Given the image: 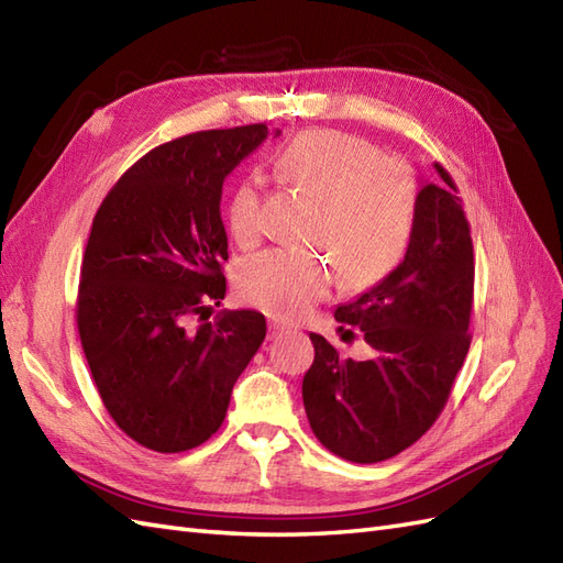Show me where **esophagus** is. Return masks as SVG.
I'll list each match as a JSON object with an SVG mask.
<instances>
[{
    "label": "esophagus",
    "mask_w": 563,
    "mask_h": 563,
    "mask_svg": "<svg viewBox=\"0 0 563 563\" xmlns=\"http://www.w3.org/2000/svg\"><path fill=\"white\" fill-rule=\"evenodd\" d=\"M283 333H285V325L283 323H278V321H271L268 323V340H276Z\"/></svg>",
    "instance_id": "1"
}]
</instances>
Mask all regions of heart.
<instances>
[{
    "mask_svg": "<svg viewBox=\"0 0 563 563\" xmlns=\"http://www.w3.org/2000/svg\"><path fill=\"white\" fill-rule=\"evenodd\" d=\"M273 166L283 180L316 201L307 242L334 258L344 287L366 290L390 276L407 254L419 199L413 173L405 164L380 156L366 137L307 131L285 144ZM223 216L238 244L258 238L262 195L252 178L233 187ZM329 260L321 250H266L240 264L238 292L247 305L295 321L333 285Z\"/></svg>",
    "mask_w": 563,
    "mask_h": 563,
    "instance_id": "heart-1",
    "label": "heart"
}]
</instances>
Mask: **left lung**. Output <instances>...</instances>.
Returning <instances> with one entry per match:
<instances>
[{
	"mask_svg": "<svg viewBox=\"0 0 563 563\" xmlns=\"http://www.w3.org/2000/svg\"><path fill=\"white\" fill-rule=\"evenodd\" d=\"M435 170L442 183L421 185L405 262L335 309L340 330H362L373 356L340 358L323 335H309L316 356L301 383L307 419L325 450L354 464H378L419 440L468 354L471 228L452 176L440 164Z\"/></svg>",
	"mask_w": 563,
	"mask_h": 563,
	"instance_id": "8db88e82",
	"label": "left lung"
}]
</instances>
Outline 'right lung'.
<instances>
[{
	"label": "right lung",
	"mask_w": 563,
	"mask_h": 563,
	"mask_svg": "<svg viewBox=\"0 0 563 563\" xmlns=\"http://www.w3.org/2000/svg\"><path fill=\"white\" fill-rule=\"evenodd\" d=\"M268 135L264 123L158 144L97 209L78 287V333L109 416L173 454L221 428L230 393L266 338L264 313L225 297L223 180Z\"/></svg>",
	"instance_id": "add662e5"
}]
</instances>
